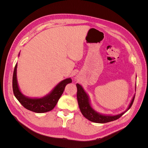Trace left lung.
Wrapping results in <instances>:
<instances>
[{"label":"left lung","mask_w":148,"mask_h":148,"mask_svg":"<svg viewBox=\"0 0 148 148\" xmlns=\"http://www.w3.org/2000/svg\"><path fill=\"white\" fill-rule=\"evenodd\" d=\"M77 100L78 106L79 107L80 111L82 114L85 118H86L88 120L92 122L99 123H104L112 122L119 119L121 116L123 115L126 112L130 109L132 107L134 99H135V94L133 96L132 99L130 103V104L128 107V108L125 110L123 112L120 113L117 115H106L101 114L97 112L95 109L93 108L91 106V103L90 99L88 94L84 91V89L82 87L81 84L78 83L77 84ZM135 90H136V86H135Z\"/></svg>","instance_id":"obj_1"}]
</instances>
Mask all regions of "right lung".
<instances>
[{
    "label": "right lung",
    "mask_w": 148,
    "mask_h": 148,
    "mask_svg": "<svg viewBox=\"0 0 148 148\" xmlns=\"http://www.w3.org/2000/svg\"><path fill=\"white\" fill-rule=\"evenodd\" d=\"M20 56V53L18 56ZM17 63L15 65L13 75L12 86L15 97L25 108L36 113H44L52 110L56 106L66 85L72 82L70 78L62 80L53 88L52 90L42 97H29L26 96L20 91L16 77Z\"/></svg>",
    "instance_id": "1"
}]
</instances>
